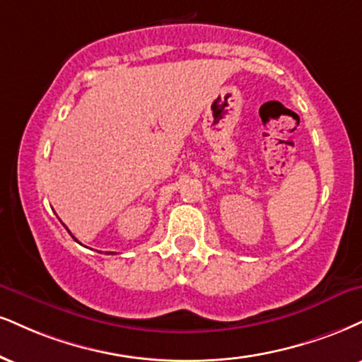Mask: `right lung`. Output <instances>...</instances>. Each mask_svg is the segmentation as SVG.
<instances>
[{"instance_id": "obj_1", "label": "right lung", "mask_w": 362, "mask_h": 362, "mask_svg": "<svg viewBox=\"0 0 362 362\" xmlns=\"http://www.w3.org/2000/svg\"><path fill=\"white\" fill-rule=\"evenodd\" d=\"M71 236H72V234H71ZM74 238V236H72ZM74 239H76V238H74ZM76 241H77V239H76Z\"/></svg>"}]
</instances>
